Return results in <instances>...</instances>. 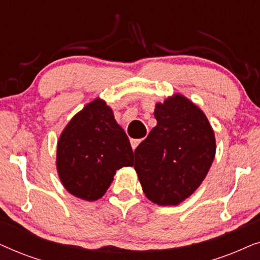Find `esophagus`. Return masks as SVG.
<instances>
[{
    "mask_svg": "<svg viewBox=\"0 0 260 260\" xmlns=\"http://www.w3.org/2000/svg\"><path fill=\"white\" fill-rule=\"evenodd\" d=\"M144 138H142V140H135V138H133V140L130 141V143H131V147H133V149L135 150V149H136L137 147H138V144L141 143L142 141H143Z\"/></svg>",
    "mask_w": 260,
    "mask_h": 260,
    "instance_id": "34e87169",
    "label": "esophagus"
}]
</instances>
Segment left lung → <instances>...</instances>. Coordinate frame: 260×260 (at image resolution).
I'll return each mask as SVG.
<instances>
[{"instance_id": "obj_1", "label": "left lung", "mask_w": 260, "mask_h": 260, "mask_svg": "<svg viewBox=\"0 0 260 260\" xmlns=\"http://www.w3.org/2000/svg\"><path fill=\"white\" fill-rule=\"evenodd\" d=\"M157 124L135 150L142 189L159 206H176L200 187L215 157L214 130L204 111L180 93L156 103Z\"/></svg>"}]
</instances>
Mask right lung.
<instances>
[{
	"label": "right lung",
	"mask_w": 260,
	"mask_h": 260,
	"mask_svg": "<svg viewBox=\"0 0 260 260\" xmlns=\"http://www.w3.org/2000/svg\"><path fill=\"white\" fill-rule=\"evenodd\" d=\"M55 165L65 189L85 201L101 199L117 170L134 165L129 138L105 101L95 98L67 123Z\"/></svg>",
	"instance_id": "obj_1"
}]
</instances>
